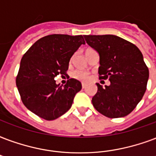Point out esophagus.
<instances>
[{
	"instance_id": "1",
	"label": "esophagus",
	"mask_w": 156,
	"mask_h": 156,
	"mask_svg": "<svg viewBox=\"0 0 156 156\" xmlns=\"http://www.w3.org/2000/svg\"><path fill=\"white\" fill-rule=\"evenodd\" d=\"M86 83H82V87H83V88H85V87H86Z\"/></svg>"
}]
</instances>
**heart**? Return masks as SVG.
<instances>
[{
	"label": "heart",
	"mask_w": 156,
	"mask_h": 156,
	"mask_svg": "<svg viewBox=\"0 0 156 156\" xmlns=\"http://www.w3.org/2000/svg\"><path fill=\"white\" fill-rule=\"evenodd\" d=\"M73 78L78 79L82 82H87L90 78V74L87 72L82 71V70H75L72 74Z\"/></svg>",
	"instance_id": "heart-1"
}]
</instances>
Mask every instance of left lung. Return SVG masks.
Returning <instances> with one entry per match:
<instances>
[{"mask_svg": "<svg viewBox=\"0 0 156 156\" xmlns=\"http://www.w3.org/2000/svg\"><path fill=\"white\" fill-rule=\"evenodd\" d=\"M89 46L100 55V78H109L110 86L97 83L91 102L108 118L130 114L147 90L149 70L141 51L134 44L115 35H84Z\"/></svg>", "mask_w": 156, "mask_h": 156, "instance_id": "8db88e82", "label": "left lung"}]
</instances>
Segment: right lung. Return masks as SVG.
Returning <instances> with one entry per match:
<instances>
[{
  "label": "right lung",
  "instance_id": "add662e5",
  "mask_svg": "<svg viewBox=\"0 0 156 156\" xmlns=\"http://www.w3.org/2000/svg\"><path fill=\"white\" fill-rule=\"evenodd\" d=\"M82 44H85L82 35L52 34L37 40L23 55L16 86L23 105L41 119L54 120L67 112L82 89L74 78L64 86L55 80L66 73L71 57Z\"/></svg>",
  "mask_w": 156,
  "mask_h": 156
}]
</instances>
